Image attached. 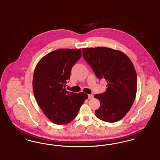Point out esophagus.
I'll return each mask as SVG.
<instances>
[{"instance_id":"34e87169","label":"esophagus","mask_w":160,"mask_h":160,"mask_svg":"<svg viewBox=\"0 0 160 160\" xmlns=\"http://www.w3.org/2000/svg\"><path fill=\"white\" fill-rule=\"evenodd\" d=\"M93 95H90V94H89V95H88V99H92V98H93Z\"/></svg>"}]
</instances>
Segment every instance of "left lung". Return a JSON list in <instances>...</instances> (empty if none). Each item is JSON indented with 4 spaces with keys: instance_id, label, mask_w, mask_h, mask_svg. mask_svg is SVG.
Segmentation results:
<instances>
[{
    "instance_id": "1",
    "label": "left lung",
    "mask_w": 160,
    "mask_h": 160,
    "mask_svg": "<svg viewBox=\"0 0 160 160\" xmlns=\"http://www.w3.org/2000/svg\"><path fill=\"white\" fill-rule=\"evenodd\" d=\"M82 51L96 76L107 83L106 92L94 95L100 101L95 116L107 122L121 120L132 106L137 92V74L132 62L125 54L110 48H84Z\"/></svg>"
}]
</instances>
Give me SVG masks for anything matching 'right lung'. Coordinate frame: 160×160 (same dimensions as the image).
Here are the masks:
<instances>
[{"instance_id":"1","label":"right lung","mask_w":160,"mask_h":160,"mask_svg":"<svg viewBox=\"0 0 160 160\" xmlns=\"http://www.w3.org/2000/svg\"><path fill=\"white\" fill-rule=\"evenodd\" d=\"M81 56V49L60 48L44 56L35 69V98L46 116L56 124L72 121L88 98L84 92H69L65 89L71 69Z\"/></svg>"}]
</instances>
